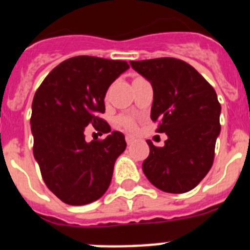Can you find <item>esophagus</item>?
<instances>
[{"label": "esophagus", "mask_w": 250, "mask_h": 250, "mask_svg": "<svg viewBox=\"0 0 250 250\" xmlns=\"http://www.w3.org/2000/svg\"><path fill=\"white\" fill-rule=\"evenodd\" d=\"M125 140H126L127 145H131L132 143L135 141V138H134V136H131V135H126V136H125Z\"/></svg>", "instance_id": "34e87169"}]
</instances>
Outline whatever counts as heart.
Masks as SVG:
<instances>
[{
    "mask_svg": "<svg viewBox=\"0 0 250 250\" xmlns=\"http://www.w3.org/2000/svg\"><path fill=\"white\" fill-rule=\"evenodd\" d=\"M143 77L136 76L134 77L132 83H136V81L141 80ZM106 99H107V94H106ZM116 125L119 127L124 130H127V131H135L136 126H138V116L135 114H121L116 118Z\"/></svg>",
    "mask_w": 250,
    "mask_h": 250,
    "instance_id": "heart-1",
    "label": "heart"
}]
</instances>
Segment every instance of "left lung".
Segmentation results:
<instances>
[{
	"instance_id": "obj_1",
	"label": "left lung",
	"mask_w": 250,
	"mask_h": 250,
	"mask_svg": "<svg viewBox=\"0 0 250 250\" xmlns=\"http://www.w3.org/2000/svg\"><path fill=\"white\" fill-rule=\"evenodd\" d=\"M150 81L154 101L150 118L165 132L163 147L152 145L143 171L154 187L182 194L202 182L214 161L220 132V104L213 86L191 65L174 57L130 61Z\"/></svg>"
}]
</instances>
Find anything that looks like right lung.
Listing matches in <instances>:
<instances>
[{"instance_id":"obj_1","label":"right lung","mask_w":250,"mask_h":250,"mask_svg":"<svg viewBox=\"0 0 250 250\" xmlns=\"http://www.w3.org/2000/svg\"><path fill=\"white\" fill-rule=\"evenodd\" d=\"M129 68L126 61L76 56L45 77L32 101L34 156L43 182L60 200L85 205L98 200L111 183L114 164L126 147L125 136L100 114L109 86ZM109 132L104 141H84V127Z\"/></svg>"}]
</instances>
